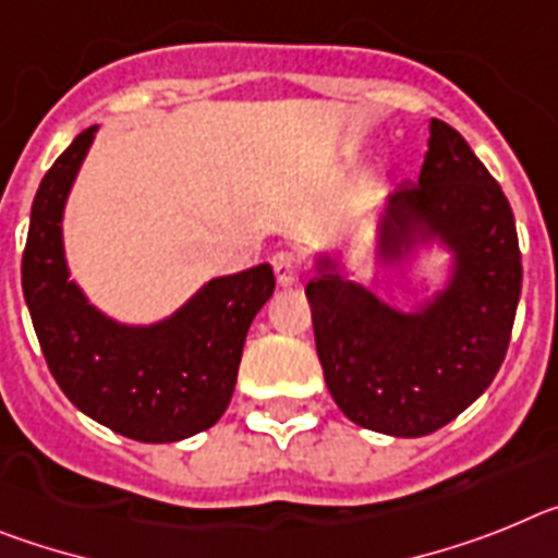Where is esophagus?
I'll return each instance as SVG.
<instances>
[{
  "instance_id": "obj_1",
  "label": "esophagus",
  "mask_w": 558,
  "mask_h": 558,
  "mask_svg": "<svg viewBox=\"0 0 558 558\" xmlns=\"http://www.w3.org/2000/svg\"><path fill=\"white\" fill-rule=\"evenodd\" d=\"M272 269L280 286H294L300 280V272H303V260H300L298 252L280 250L272 258Z\"/></svg>"
}]
</instances>
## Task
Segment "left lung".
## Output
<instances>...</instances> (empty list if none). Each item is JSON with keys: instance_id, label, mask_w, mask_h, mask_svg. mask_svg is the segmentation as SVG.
<instances>
[{"instance_id": "obj_1", "label": "left lung", "mask_w": 558, "mask_h": 558, "mask_svg": "<svg viewBox=\"0 0 558 558\" xmlns=\"http://www.w3.org/2000/svg\"><path fill=\"white\" fill-rule=\"evenodd\" d=\"M433 250L447 260L435 280L418 278L415 308L353 280L337 252L312 258L306 298L328 393L373 433L421 438L481 399L506 360L520 303L511 205L440 120H429L418 182L387 193L371 221L379 275L410 272Z\"/></svg>"}]
</instances>
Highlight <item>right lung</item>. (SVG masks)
<instances>
[{
    "mask_svg": "<svg viewBox=\"0 0 558 558\" xmlns=\"http://www.w3.org/2000/svg\"><path fill=\"white\" fill-rule=\"evenodd\" d=\"M98 125L77 134L33 198L22 258L24 303L50 373L66 399L143 444H173L210 429L239 379L246 331L275 292L269 264L202 283L171 314L125 323L95 306L72 278L64 213Z\"/></svg>",
    "mask_w": 558,
    "mask_h": 558,
    "instance_id": "right-lung-1",
    "label": "right lung"
}]
</instances>
